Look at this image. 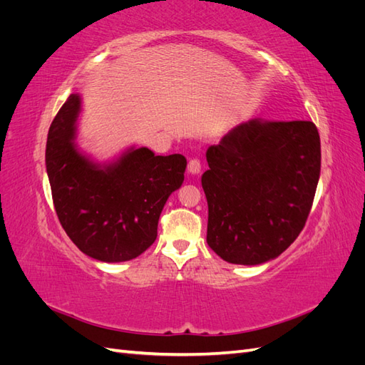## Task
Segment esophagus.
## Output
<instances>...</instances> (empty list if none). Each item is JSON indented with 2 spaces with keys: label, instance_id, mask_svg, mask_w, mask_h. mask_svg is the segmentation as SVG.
I'll return each mask as SVG.
<instances>
[{
  "label": "esophagus",
  "instance_id": "obj_1",
  "mask_svg": "<svg viewBox=\"0 0 365 365\" xmlns=\"http://www.w3.org/2000/svg\"><path fill=\"white\" fill-rule=\"evenodd\" d=\"M189 173L190 175H197L201 172V161L200 160H196V158H193V160H190L189 161Z\"/></svg>",
  "mask_w": 365,
  "mask_h": 365
}]
</instances>
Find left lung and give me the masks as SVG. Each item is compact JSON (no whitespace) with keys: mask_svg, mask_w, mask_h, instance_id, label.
I'll return each mask as SVG.
<instances>
[{"mask_svg":"<svg viewBox=\"0 0 365 365\" xmlns=\"http://www.w3.org/2000/svg\"><path fill=\"white\" fill-rule=\"evenodd\" d=\"M207 161L208 247L235 264L279 257L312 207L322 168L315 125L248 120L210 146Z\"/></svg>","mask_w":365,"mask_h":365,"instance_id":"1","label":"left lung"}]
</instances>
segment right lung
<instances>
[{
  "mask_svg": "<svg viewBox=\"0 0 365 365\" xmlns=\"http://www.w3.org/2000/svg\"><path fill=\"white\" fill-rule=\"evenodd\" d=\"M81 113V94H70L48 130L46 164L54 208L88 257L128 262L155 242L160 215L184 181L187 160L132 145L98 161L77 143Z\"/></svg>",
  "mask_w": 365,
  "mask_h": 365,
  "instance_id": "right-lung-1",
  "label": "right lung"
}]
</instances>
